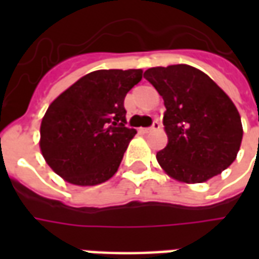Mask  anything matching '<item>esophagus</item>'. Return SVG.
Instances as JSON below:
<instances>
[{"mask_svg":"<svg viewBox=\"0 0 259 259\" xmlns=\"http://www.w3.org/2000/svg\"><path fill=\"white\" fill-rule=\"evenodd\" d=\"M159 127H161V123H159L158 120H155L151 127H140L139 130H140V133H151V132H155V130H158Z\"/></svg>","mask_w":259,"mask_h":259,"instance_id":"obj_1","label":"esophagus"}]
</instances>
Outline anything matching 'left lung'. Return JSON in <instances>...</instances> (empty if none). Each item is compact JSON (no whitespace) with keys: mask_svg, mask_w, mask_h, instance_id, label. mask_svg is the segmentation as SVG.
<instances>
[{"mask_svg":"<svg viewBox=\"0 0 259 259\" xmlns=\"http://www.w3.org/2000/svg\"><path fill=\"white\" fill-rule=\"evenodd\" d=\"M146 77L166 111L168 146L157 152L163 172L183 183H202L222 174L237 157L243 126L229 96L200 69L170 65L147 69Z\"/></svg>","mask_w":259,"mask_h":259,"instance_id":"8db88e82","label":"left lung"}]
</instances>
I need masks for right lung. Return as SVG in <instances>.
<instances>
[{"instance_id":"add662e5","label":"right lung","mask_w":259,"mask_h":259,"mask_svg":"<svg viewBox=\"0 0 259 259\" xmlns=\"http://www.w3.org/2000/svg\"><path fill=\"white\" fill-rule=\"evenodd\" d=\"M141 69L87 73L54 100L40 126V150L48 166L74 186H97L118 172L130 140L124 97Z\"/></svg>"}]
</instances>
